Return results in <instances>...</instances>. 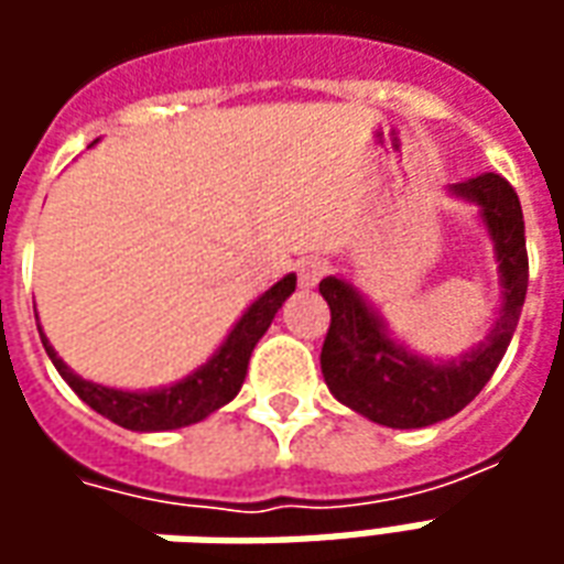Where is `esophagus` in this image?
Here are the masks:
<instances>
[{
	"mask_svg": "<svg viewBox=\"0 0 564 564\" xmlns=\"http://www.w3.org/2000/svg\"><path fill=\"white\" fill-rule=\"evenodd\" d=\"M299 283L302 286H317L323 278H326V271H329V262L319 257H305L302 262H299Z\"/></svg>",
	"mask_w": 564,
	"mask_h": 564,
	"instance_id": "34e87169",
	"label": "esophagus"
}]
</instances>
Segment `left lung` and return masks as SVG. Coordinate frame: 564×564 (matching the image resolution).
Returning a JSON list of instances; mask_svg holds the SVG:
<instances>
[{"label": "left lung", "instance_id": "8db88e82", "mask_svg": "<svg viewBox=\"0 0 564 564\" xmlns=\"http://www.w3.org/2000/svg\"><path fill=\"white\" fill-rule=\"evenodd\" d=\"M456 196L477 202L496 241L505 302L489 338L459 359L429 362L392 341L375 311L350 283L323 278L319 293L329 302L332 323L319 354L332 395L356 414L390 429H423L459 414L501 362L529 286V253L520 198L501 174L486 172L453 186Z\"/></svg>", "mask_w": 564, "mask_h": 564}]
</instances>
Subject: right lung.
I'll return each instance as SVG.
<instances>
[{"label": "right lung", "mask_w": 564, "mask_h": 564, "mask_svg": "<svg viewBox=\"0 0 564 564\" xmlns=\"http://www.w3.org/2000/svg\"><path fill=\"white\" fill-rule=\"evenodd\" d=\"M293 290L295 274H286L283 281L271 286L269 293H262L253 305L247 307L245 317L235 323V329L229 332V338L223 341L220 350L210 356V362H205L189 378L174 383V387H165V390L123 392L99 387L93 380L78 378L54 354V347L47 344L44 335L42 341L56 371L66 378L68 387L78 392L96 414L108 416L111 423L132 429V432H165V429H181V425L198 423V420L214 414L226 402H232L238 390H241V383H245L247 362H250L253 347H257L259 338L271 326L278 307L293 295Z\"/></svg>", "instance_id": "1"}]
</instances>
